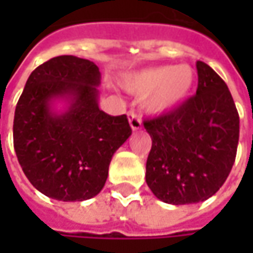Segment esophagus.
<instances>
[{
  "instance_id": "esophagus-1",
  "label": "esophagus",
  "mask_w": 253,
  "mask_h": 253,
  "mask_svg": "<svg viewBox=\"0 0 253 253\" xmlns=\"http://www.w3.org/2000/svg\"><path fill=\"white\" fill-rule=\"evenodd\" d=\"M128 120H129V125H131L132 131H139L142 128V121L138 114L133 111L128 112Z\"/></svg>"
}]
</instances>
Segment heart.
Returning <instances> with one entry per match:
<instances>
[{
  "label": "heart",
  "mask_w": 253,
  "mask_h": 253,
  "mask_svg": "<svg viewBox=\"0 0 253 253\" xmlns=\"http://www.w3.org/2000/svg\"><path fill=\"white\" fill-rule=\"evenodd\" d=\"M196 73L189 64L158 66L126 77L122 85L136 95H148L145 107L152 114L168 112L186 101L194 88Z\"/></svg>",
  "instance_id": "b5f03b06"
}]
</instances>
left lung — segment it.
<instances>
[{"instance_id": "left-lung-1", "label": "left lung", "mask_w": 253, "mask_h": 253, "mask_svg": "<svg viewBox=\"0 0 253 253\" xmlns=\"http://www.w3.org/2000/svg\"><path fill=\"white\" fill-rule=\"evenodd\" d=\"M196 94L177 108L146 120L152 138L146 183L168 204H193L214 196L237 156L239 115L225 82L197 62Z\"/></svg>"}]
</instances>
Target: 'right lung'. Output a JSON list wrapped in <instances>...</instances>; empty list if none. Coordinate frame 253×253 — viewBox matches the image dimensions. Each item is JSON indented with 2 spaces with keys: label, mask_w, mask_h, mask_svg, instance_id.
I'll list each match as a JSON object with an SVG mask.
<instances>
[{
  "label": "right lung",
  "mask_w": 253,
  "mask_h": 253,
  "mask_svg": "<svg viewBox=\"0 0 253 253\" xmlns=\"http://www.w3.org/2000/svg\"><path fill=\"white\" fill-rule=\"evenodd\" d=\"M101 73L95 63L57 56L31 73L14 117V148L35 189L59 201L97 196L112 156L131 136L126 115L98 107ZM63 101L57 112L54 104Z\"/></svg>",
  "instance_id": "add662e5"
}]
</instances>
